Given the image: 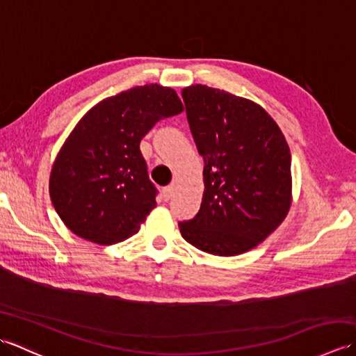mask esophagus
I'll return each mask as SVG.
<instances>
[{"label":"esophagus","mask_w":356,"mask_h":356,"mask_svg":"<svg viewBox=\"0 0 356 356\" xmlns=\"http://www.w3.org/2000/svg\"><path fill=\"white\" fill-rule=\"evenodd\" d=\"M174 190H176V188H174V185H168V186L163 188L162 197H163L165 202H168V200L172 197V195H174Z\"/></svg>","instance_id":"1"}]
</instances>
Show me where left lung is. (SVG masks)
Masks as SVG:
<instances>
[{
	"mask_svg": "<svg viewBox=\"0 0 356 356\" xmlns=\"http://www.w3.org/2000/svg\"><path fill=\"white\" fill-rule=\"evenodd\" d=\"M182 97L205 163L202 205L179 223L182 237L213 255L251 251L291 209L289 145L266 110L245 97L202 84L184 88Z\"/></svg>",
	"mask_w": 356,
	"mask_h": 356,
	"instance_id": "obj_1",
	"label": "left lung"
}]
</instances>
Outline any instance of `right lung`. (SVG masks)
Returning <instances> with one entry per match:
<instances>
[{
  "label": "right lung",
  "mask_w": 356,
  "mask_h": 356,
  "mask_svg": "<svg viewBox=\"0 0 356 356\" xmlns=\"http://www.w3.org/2000/svg\"><path fill=\"white\" fill-rule=\"evenodd\" d=\"M184 111L170 87L147 84L90 108L53 162L50 199L78 237L115 245L134 236L156 207L140 140L161 119Z\"/></svg>",
  "instance_id": "add662e5"
}]
</instances>
